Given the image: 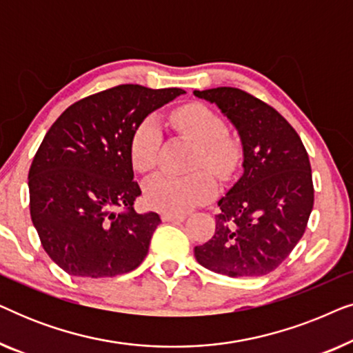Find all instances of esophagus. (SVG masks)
I'll use <instances>...</instances> for the list:
<instances>
[{
	"label": "esophagus",
	"instance_id": "1",
	"mask_svg": "<svg viewBox=\"0 0 353 353\" xmlns=\"http://www.w3.org/2000/svg\"><path fill=\"white\" fill-rule=\"evenodd\" d=\"M185 219H186L185 214H170V212H165V214H162L163 221H183Z\"/></svg>",
	"mask_w": 353,
	"mask_h": 353
}]
</instances>
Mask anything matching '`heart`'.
<instances>
[{
	"instance_id": "heart-1",
	"label": "heart",
	"mask_w": 353,
	"mask_h": 353,
	"mask_svg": "<svg viewBox=\"0 0 353 353\" xmlns=\"http://www.w3.org/2000/svg\"><path fill=\"white\" fill-rule=\"evenodd\" d=\"M176 130L197 144L192 170H209L220 180H228L239 162V144L226 134V123L204 104H190L173 114ZM162 132L154 117L137 125L130 138V161L134 170L146 173L157 163ZM144 201L152 209L183 214L210 201L216 185L209 173L197 172L188 176L157 173L144 181Z\"/></svg>"
}]
</instances>
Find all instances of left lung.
Here are the masks:
<instances>
[{"instance_id": "obj_1", "label": "left lung", "mask_w": 353, "mask_h": 353, "mask_svg": "<svg viewBox=\"0 0 353 353\" xmlns=\"http://www.w3.org/2000/svg\"><path fill=\"white\" fill-rule=\"evenodd\" d=\"M238 130L244 173L219 201L215 233L196 260L226 276H262L292 252L313 209L312 167L301 137L263 101L239 88L194 91Z\"/></svg>"}]
</instances>
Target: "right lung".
<instances>
[{"label": "right lung", "mask_w": 353, "mask_h": 353, "mask_svg": "<svg viewBox=\"0 0 353 353\" xmlns=\"http://www.w3.org/2000/svg\"><path fill=\"white\" fill-rule=\"evenodd\" d=\"M183 93L119 85L77 101L48 130L28 172L30 216L43 249L65 273L117 276L148 255L161 216L133 209L141 190L133 181L130 138Z\"/></svg>", "instance_id": "obj_1"}]
</instances>
